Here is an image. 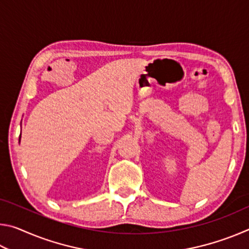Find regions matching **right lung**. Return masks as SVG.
<instances>
[{
    "label": "right lung",
    "mask_w": 249,
    "mask_h": 249,
    "mask_svg": "<svg viewBox=\"0 0 249 249\" xmlns=\"http://www.w3.org/2000/svg\"><path fill=\"white\" fill-rule=\"evenodd\" d=\"M19 141H20V135H19Z\"/></svg>",
    "instance_id": "1"
}]
</instances>
